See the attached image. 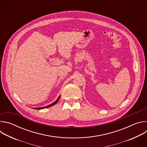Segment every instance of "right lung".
<instances>
[{
	"label": "right lung",
	"mask_w": 147,
	"mask_h": 147,
	"mask_svg": "<svg viewBox=\"0 0 147 147\" xmlns=\"http://www.w3.org/2000/svg\"><path fill=\"white\" fill-rule=\"evenodd\" d=\"M60 95H59V96L58 97V98L56 99V100H55L54 102H53L52 103L49 105H47L46 107H40V108H34L35 109H36V110H39V109H45V108H49V107H52L53 105H55L58 102V100H59L60 99Z\"/></svg>",
	"instance_id": "add662e5"
}]
</instances>
